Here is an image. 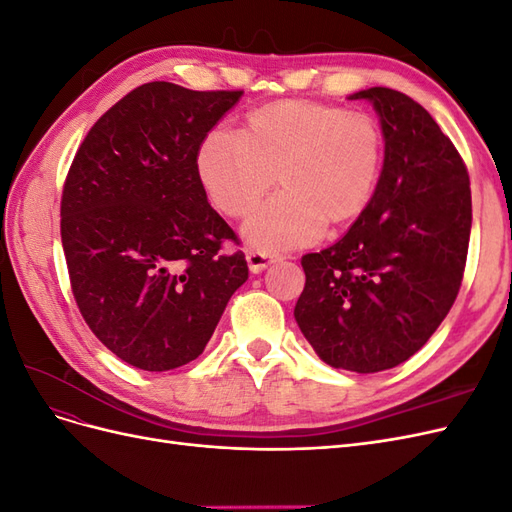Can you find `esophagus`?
Masks as SVG:
<instances>
[{
    "mask_svg": "<svg viewBox=\"0 0 512 512\" xmlns=\"http://www.w3.org/2000/svg\"><path fill=\"white\" fill-rule=\"evenodd\" d=\"M247 265H250L252 273H260L265 271L273 262L284 260L282 254H273V252H262V250H247Z\"/></svg>",
    "mask_w": 512,
    "mask_h": 512,
    "instance_id": "esophagus-1",
    "label": "esophagus"
}]
</instances>
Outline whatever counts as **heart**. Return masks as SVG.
I'll use <instances>...</instances> for the list:
<instances>
[{"label": "heart", "mask_w": 512, "mask_h": 512, "mask_svg": "<svg viewBox=\"0 0 512 512\" xmlns=\"http://www.w3.org/2000/svg\"><path fill=\"white\" fill-rule=\"evenodd\" d=\"M384 141L378 121L359 111L307 102H269L232 132L211 134L196 151V177L211 205L245 220L260 250H284L354 224L376 194Z\"/></svg>", "instance_id": "1"}]
</instances>
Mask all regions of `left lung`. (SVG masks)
Instances as JSON below:
<instances>
[{"instance_id": "left-lung-1", "label": "left lung", "mask_w": 512, "mask_h": 512, "mask_svg": "<svg viewBox=\"0 0 512 512\" xmlns=\"http://www.w3.org/2000/svg\"><path fill=\"white\" fill-rule=\"evenodd\" d=\"M384 164L367 211L346 235L305 254L294 320L320 359L356 374L408 361L451 312L466 269L472 194L468 168L425 108L371 87Z\"/></svg>"}]
</instances>
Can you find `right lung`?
<instances>
[{
    "mask_svg": "<svg viewBox=\"0 0 512 512\" xmlns=\"http://www.w3.org/2000/svg\"><path fill=\"white\" fill-rule=\"evenodd\" d=\"M243 91L153 81L94 123L61 196V245L87 327L121 361L168 371L203 354L247 280L196 151Z\"/></svg>",
    "mask_w": 512,
    "mask_h": 512,
    "instance_id": "1",
    "label": "right lung"
}]
</instances>
